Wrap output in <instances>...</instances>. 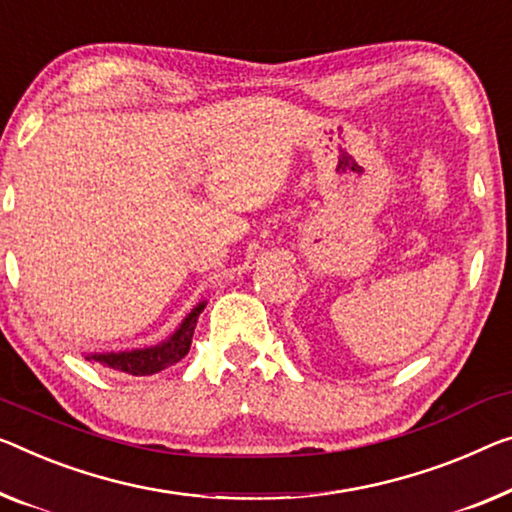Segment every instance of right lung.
<instances>
[{
    "mask_svg": "<svg viewBox=\"0 0 512 512\" xmlns=\"http://www.w3.org/2000/svg\"><path fill=\"white\" fill-rule=\"evenodd\" d=\"M207 301L197 303L193 310L188 312L186 319L179 324L170 338L158 342L154 347L144 349H131V352H105V354H85L87 361L101 363L103 368H110L114 372H126L133 377H147L156 375V372L170 368V365L179 363L183 356L188 354L190 342H193V333L197 326V317L204 310Z\"/></svg>",
    "mask_w": 512,
    "mask_h": 512,
    "instance_id": "obj_1",
    "label": "right lung"
}]
</instances>
